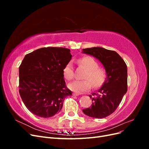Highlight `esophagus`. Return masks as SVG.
<instances>
[{"label": "esophagus", "instance_id": "obj_1", "mask_svg": "<svg viewBox=\"0 0 149 149\" xmlns=\"http://www.w3.org/2000/svg\"><path fill=\"white\" fill-rule=\"evenodd\" d=\"M73 95L74 96H79V94H78V93H73Z\"/></svg>", "mask_w": 149, "mask_h": 149}]
</instances>
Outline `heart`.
<instances>
[{
    "mask_svg": "<svg viewBox=\"0 0 149 149\" xmlns=\"http://www.w3.org/2000/svg\"><path fill=\"white\" fill-rule=\"evenodd\" d=\"M78 63L86 69L83 78V80H76L68 84L69 88L76 93H83L89 91L92 87H100L106 79V70L99 67L97 62L91 56H84L78 60ZM64 77L71 80L74 77L73 64L72 61L68 62L63 70Z\"/></svg>",
    "mask_w": 149,
    "mask_h": 149,
    "instance_id": "heart-1",
    "label": "heart"
}]
</instances>
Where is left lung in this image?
Here are the masks:
<instances>
[{"instance_id":"obj_1","label":"left lung","mask_w":149,"mask_h":149,"mask_svg":"<svg viewBox=\"0 0 149 149\" xmlns=\"http://www.w3.org/2000/svg\"><path fill=\"white\" fill-rule=\"evenodd\" d=\"M83 52L100 60L107 74L102 87L89 96L92 99L91 106L83 112L93 118H104L116 110L127 91V65L115 51L93 47L83 49Z\"/></svg>"}]
</instances>
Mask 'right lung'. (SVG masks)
Here are the masks:
<instances>
[{
	"label": "right lung",
	"instance_id": "1",
	"mask_svg": "<svg viewBox=\"0 0 149 149\" xmlns=\"http://www.w3.org/2000/svg\"><path fill=\"white\" fill-rule=\"evenodd\" d=\"M71 57L70 49L62 47L39 48L25 56L19 66V94L31 113L50 118L72 95L63 72Z\"/></svg>",
	"mask_w": 149,
	"mask_h": 149
}]
</instances>
